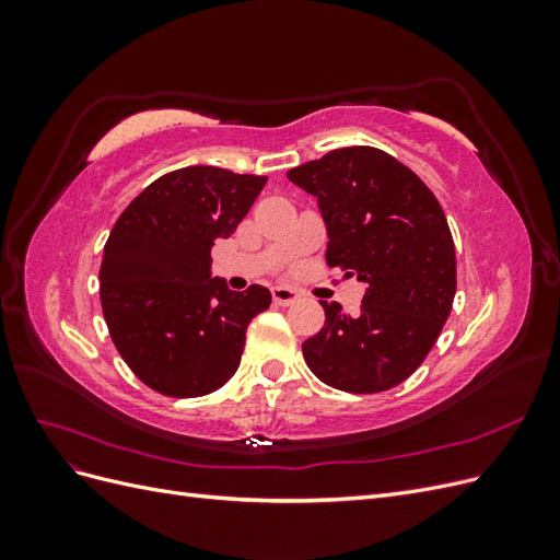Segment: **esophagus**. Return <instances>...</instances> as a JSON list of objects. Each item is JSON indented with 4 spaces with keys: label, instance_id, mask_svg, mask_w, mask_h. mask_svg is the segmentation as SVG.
Returning <instances> with one entry per match:
<instances>
[{
    "label": "esophagus",
    "instance_id": "34e87169",
    "mask_svg": "<svg viewBox=\"0 0 560 560\" xmlns=\"http://www.w3.org/2000/svg\"><path fill=\"white\" fill-rule=\"evenodd\" d=\"M270 294H273V301L278 303V306H292V303H296L301 299V294L294 290V287H284V284L273 287Z\"/></svg>",
    "mask_w": 560,
    "mask_h": 560
}]
</instances>
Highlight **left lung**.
<instances>
[{"label":"left lung","mask_w":560,"mask_h":560,"mask_svg":"<svg viewBox=\"0 0 560 560\" xmlns=\"http://www.w3.org/2000/svg\"><path fill=\"white\" fill-rule=\"evenodd\" d=\"M317 196L327 264L366 282L358 313L319 301L325 327L303 360L329 387L385 393L409 378L436 343L455 296L446 214L413 171L376 147L334 149L287 173Z\"/></svg>","instance_id":"8db88e82"}]
</instances>
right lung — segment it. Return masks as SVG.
<instances>
[{"mask_svg":"<svg viewBox=\"0 0 560 560\" xmlns=\"http://www.w3.org/2000/svg\"><path fill=\"white\" fill-rule=\"evenodd\" d=\"M266 184L212 165L151 182L116 219L100 264V303L130 371L165 397H202L238 371L245 331L270 306L249 284L210 278L212 245L238 229Z\"/></svg>","mask_w":560,"mask_h":560,"instance_id":"right-lung-1","label":"right lung"}]
</instances>
